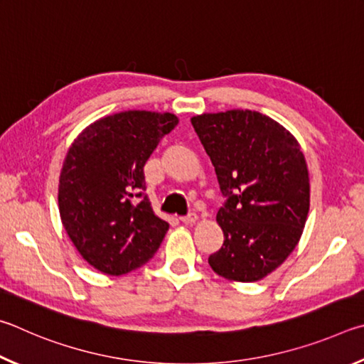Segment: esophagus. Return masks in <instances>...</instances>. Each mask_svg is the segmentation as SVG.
Returning <instances> with one entry per match:
<instances>
[{"label": "esophagus", "mask_w": 364, "mask_h": 364, "mask_svg": "<svg viewBox=\"0 0 364 364\" xmlns=\"http://www.w3.org/2000/svg\"><path fill=\"white\" fill-rule=\"evenodd\" d=\"M196 219H198V215H196L195 213H188L187 215H183V218H181V220L186 225H192L196 222Z\"/></svg>", "instance_id": "obj_1"}]
</instances>
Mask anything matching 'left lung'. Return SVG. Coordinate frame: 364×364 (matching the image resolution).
<instances>
[{
	"label": "left lung",
	"instance_id": "1",
	"mask_svg": "<svg viewBox=\"0 0 364 364\" xmlns=\"http://www.w3.org/2000/svg\"><path fill=\"white\" fill-rule=\"evenodd\" d=\"M192 124L225 196L218 211L224 245L208 262L232 282H259L294 251L307 220L310 182L301 145L252 110L196 114Z\"/></svg>",
	"mask_w": 364,
	"mask_h": 364
}]
</instances>
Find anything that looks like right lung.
I'll return each instance as SVG.
<instances>
[{"instance_id":"add662e5","label":"right lung","mask_w":364,"mask_h":364,"mask_svg":"<svg viewBox=\"0 0 364 364\" xmlns=\"http://www.w3.org/2000/svg\"><path fill=\"white\" fill-rule=\"evenodd\" d=\"M172 113L127 110L89 124L68 149L59 178L62 224L81 257L107 275H124L153 257L169 224L153 213L144 166Z\"/></svg>"}]
</instances>
